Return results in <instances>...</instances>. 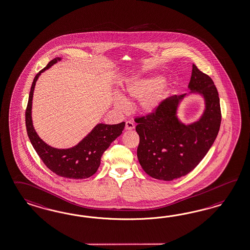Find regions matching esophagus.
<instances>
[{"label":"esophagus","mask_w":250,"mask_h":250,"mask_svg":"<svg viewBox=\"0 0 250 250\" xmlns=\"http://www.w3.org/2000/svg\"><path fill=\"white\" fill-rule=\"evenodd\" d=\"M134 128L135 125L133 122H130V121L126 122V126H125V128H126L127 130H130V129H133Z\"/></svg>","instance_id":"esophagus-1"}]
</instances>
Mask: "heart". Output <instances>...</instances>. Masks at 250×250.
I'll return each instance as SVG.
<instances>
[{"mask_svg": "<svg viewBox=\"0 0 250 250\" xmlns=\"http://www.w3.org/2000/svg\"><path fill=\"white\" fill-rule=\"evenodd\" d=\"M160 77L138 78L127 86L126 93L129 100H141V107L145 112H152L160 107L166 96V87ZM119 109H125L126 103L119 99L116 103Z\"/></svg>", "mask_w": 250, "mask_h": 250, "instance_id": "obj_1", "label": "heart"}]
</instances>
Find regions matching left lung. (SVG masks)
Here are the masks:
<instances>
[{
  "label": "left lung",
  "instance_id": "1",
  "mask_svg": "<svg viewBox=\"0 0 250 250\" xmlns=\"http://www.w3.org/2000/svg\"><path fill=\"white\" fill-rule=\"evenodd\" d=\"M188 88L205 98V111L199 122L185 125L177 118L179 100L185 94L169 97L156 110L134 119L140 136L137 156L144 171L154 179L170 181L190 172L218 136L221 109L214 82L193 64Z\"/></svg>",
  "mask_w": 250,
  "mask_h": 250
}]
</instances>
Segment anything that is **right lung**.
I'll return each mask as SVG.
<instances>
[{"label":"right lung","mask_w":250,"mask_h":250,"mask_svg":"<svg viewBox=\"0 0 250 250\" xmlns=\"http://www.w3.org/2000/svg\"><path fill=\"white\" fill-rule=\"evenodd\" d=\"M61 61L55 58L39 71L32 82L25 111L27 134L36 152L46 167L58 176L67 179H82L90 178L101 165V158L110 143L122 134L125 122L114 125L98 124L78 145L67 149H59L47 145L40 139L32 122V102L36 81L42 72L51 65Z\"/></svg>","instance_id":"1"}]
</instances>
